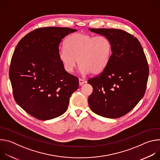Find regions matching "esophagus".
Returning a JSON list of instances; mask_svg holds the SVG:
<instances>
[{
    "instance_id": "obj_1",
    "label": "esophagus",
    "mask_w": 160,
    "mask_h": 160,
    "mask_svg": "<svg viewBox=\"0 0 160 160\" xmlns=\"http://www.w3.org/2000/svg\"><path fill=\"white\" fill-rule=\"evenodd\" d=\"M86 82H87V81L85 80H83V79H81V78L79 79V85H82L84 83H85Z\"/></svg>"
}]
</instances>
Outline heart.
I'll return each mask as SVG.
<instances>
[{
    "mask_svg": "<svg viewBox=\"0 0 160 160\" xmlns=\"http://www.w3.org/2000/svg\"><path fill=\"white\" fill-rule=\"evenodd\" d=\"M64 46L58 51V58L64 70L70 73L73 72L78 62L83 73L98 74L106 67L112 53L108 38L85 33L70 35Z\"/></svg>",
    "mask_w": 160,
    "mask_h": 160,
    "instance_id": "b5f03b06",
    "label": "heart"
}]
</instances>
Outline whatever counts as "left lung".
<instances>
[{
  "instance_id": "left-lung-1",
  "label": "left lung",
  "mask_w": 160,
  "mask_h": 160,
  "mask_svg": "<svg viewBox=\"0 0 160 160\" xmlns=\"http://www.w3.org/2000/svg\"><path fill=\"white\" fill-rule=\"evenodd\" d=\"M108 38L112 45L109 63L101 74L88 83L93 87L88 97L90 109L109 118L130 112L143 98L149 67L141 45L136 37L118 29L88 28Z\"/></svg>"
}]
</instances>
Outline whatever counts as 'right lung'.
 <instances>
[{
	"instance_id": "obj_1",
	"label": "right lung",
	"mask_w": 160,
	"mask_h": 160,
	"mask_svg": "<svg viewBox=\"0 0 160 160\" xmlns=\"http://www.w3.org/2000/svg\"><path fill=\"white\" fill-rule=\"evenodd\" d=\"M77 30L45 27L26 35L18 43L9 69L17 104L32 117L48 120L67 110L78 79L64 70L58 58L62 39Z\"/></svg>"
}]
</instances>
